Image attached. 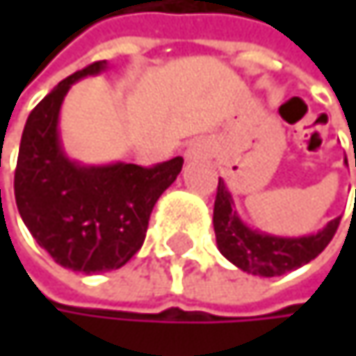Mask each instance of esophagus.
<instances>
[{"label": "esophagus", "mask_w": 356, "mask_h": 356, "mask_svg": "<svg viewBox=\"0 0 356 356\" xmlns=\"http://www.w3.org/2000/svg\"><path fill=\"white\" fill-rule=\"evenodd\" d=\"M185 156H187V159H195V156H200V148H197L195 144H193V146H189V148H187V152H185Z\"/></svg>", "instance_id": "obj_1"}]
</instances>
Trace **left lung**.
<instances>
[{"instance_id":"obj_1","label":"left lung","mask_w":356,"mask_h":356,"mask_svg":"<svg viewBox=\"0 0 356 356\" xmlns=\"http://www.w3.org/2000/svg\"><path fill=\"white\" fill-rule=\"evenodd\" d=\"M340 218L330 220L323 229L312 235L282 237L245 225L235 208L227 183L218 181L214 202V233L220 253L239 270L253 276H280L316 259L332 241Z\"/></svg>"}]
</instances>
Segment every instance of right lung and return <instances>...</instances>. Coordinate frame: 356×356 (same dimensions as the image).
<instances>
[{"instance_id":"add662e5","label":"right lung","mask_w":356,"mask_h":356,"mask_svg":"<svg viewBox=\"0 0 356 356\" xmlns=\"http://www.w3.org/2000/svg\"><path fill=\"white\" fill-rule=\"evenodd\" d=\"M108 67L97 61L61 80L24 125L14 193L18 212L49 255L63 268L84 274L125 266L146 239L156 200L177 179L183 159L152 169L131 163L84 165L67 156L59 113L70 88Z\"/></svg>"}]
</instances>
